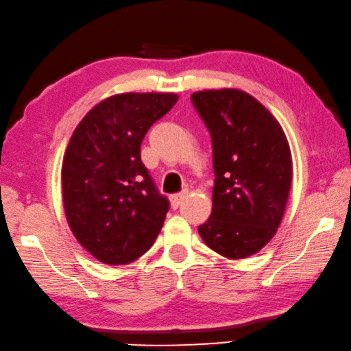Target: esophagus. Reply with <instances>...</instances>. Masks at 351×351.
<instances>
[{"mask_svg":"<svg viewBox=\"0 0 351 351\" xmlns=\"http://www.w3.org/2000/svg\"><path fill=\"white\" fill-rule=\"evenodd\" d=\"M188 197V191H182V193H177V194H172L171 196V204L172 207L177 208L180 206V204L185 201V199Z\"/></svg>","mask_w":351,"mask_h":351,"instance_id":"obj_1","label":"esophagus"}]
</instances>
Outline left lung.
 <instances>
[{"mask_svg":"<svg viewBox=\"0 0 351 351\" xmlns=\"http://www.w3.org/2000/svg\"><path fill=\"white\" fill-rule=\"evenodd\" d=\"M193 105L212 136L215 186L199 235L239 261L256 254L281 224L292 186V154L281 123L245 90H197Z\"/></svg>","mask_w":351,"mask_h":351,"instance_id":"obj_1","label":"left lung"}]
</instances>
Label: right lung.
<instances>
[{
  "instance_id": "1",
  "label": "right lung",
  "mask_w": 351,
  "mask_h": 351,
  "mask_svg": "<svg viewBox=\"0 0 351 351\" xmlns=\"http://www.w3.org/2000/svg\"><path fill=\"white\" fill-rule=\"evenodd\" d=\"M179 95L123 93L97 104L73 130L62 158V204L69 228L106 265H127L154 245L168 199L141 161L145 133Z\"/></svg>"
}]
</instances>
